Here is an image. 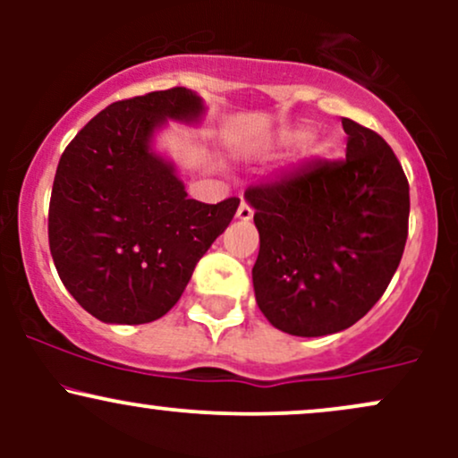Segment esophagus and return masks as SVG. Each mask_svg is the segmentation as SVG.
Wrapping results in <instances>:
<instances>
[{
    "label": "esophagus",
    "mask_w": 458,
    "mask_h": 458,
    "mask_svg": "<svg viewBox=\"0 0 458 458\" xmlns=\"http://www.w3.org/2000/svg\"><path fill=\"white\" fill-rule=\"evenodd\" d=\"M251 217H254V211H251V207H250V204L241 202L239 211H236V219H239V222H250Z\"/></svg>",
    "instance_id": "esophagus-1"
}]
</instances>
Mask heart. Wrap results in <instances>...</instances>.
Masks as SVG:
<instances>
[{
  "label": "heart",
  "mask_w": 458,
  "mask_h": 458,
  "mask_svg": "<svg viewBox=\"0 0 458 458\" xmlns=\"http://www.w3.org/2000/svg\"><path fill=\"white\" fill-rule=\"evenodd\" d=\"M314 133L310 129L295 127V129H284L273 138V148H301V161H318L329 159L334 157L335 144L334 141H312Z\"/></svg>",
  "instance_id": "heart-1"
}]
</instances>
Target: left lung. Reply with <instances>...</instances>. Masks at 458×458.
I'll use <instances>...</instances> for the list:
<instances>
[{
    "mask_svg": "<svg viewBox=\"0 0 458 458\" xmlns=\"http://www.w3.org/2000/svg\"><path fill=\"white\" fill-rule=\"evenodd\" d=\"M344 161L245 191L260 251L256 303L280 331L338 334L379 301L407 243L409 182L387 141L343 118Z\"/></svg>",
    "mask_w": 458,
    "mask_h": 458,
    "instance_id": "8db88e82",
    "label": "left lung"
}]
</instances>
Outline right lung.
Segmentation results:
<instances>
[{
  "label": "right lung",
  "mask_w": 458,
  "mask_h": 458,
  "mask_svg": "<svg viewBox=\"0 0 458 458\" xmlns=\"http://www.w3.org/2000/svg\"><path fill=\"white\" fill-rule=\"evenodd\" d=\"M207 105L193 90L112 103L66 146L49 204V247L66 291L114 325L161 318L198 260L233 222L239 198H187L174 161L155 150L167 123L196 127Z\"/></svg>",
  "instance_id": "1"
}]
</instances>
